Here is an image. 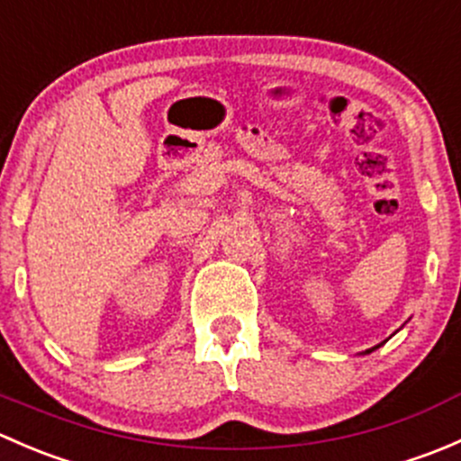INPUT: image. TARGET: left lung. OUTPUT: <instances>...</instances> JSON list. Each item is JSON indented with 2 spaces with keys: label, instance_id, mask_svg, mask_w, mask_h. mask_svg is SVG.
Returning <instances> with one entry per match:
<instances>
[{
  "label": "left lung",
  "instance_id": "8db88e82",
  "mask_svg": "<svg viewBox=\"0 0 461 461\" xmlns=\"http://www.w3.org/2000/svg\"><path fill=\"white\" fill-rule=\"evenodd\" d=\"M376 348H379V346H376ZM368 352H370V350H368Z\"/></svg>",
  "mask_w": 461,
  "mask_h": 461
}]
</instances>
